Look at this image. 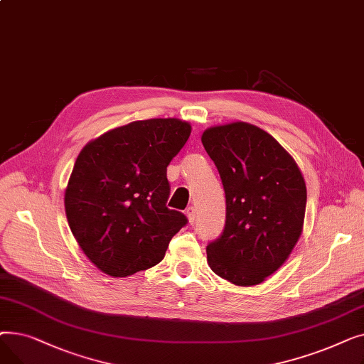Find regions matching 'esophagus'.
<instances>
[{"label":"esophagus","instance_id":"obj_1","mask_svg":"<svg viewBox=\"0 0 364 364\" xmlns=\"http://www.w3.org/2000/svg\"><path fill=\"white\" fill-rule=\"evenodd\" d=\"M186 215H187V218H188V223L193 224V223H195V218H196V209H195V206H188V208L186 209Z\"/></svg>","mask_w":364,"mask_h":364}]
</instances>
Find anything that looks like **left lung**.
<instances>
[{"mask_svg":"<svg viewBox=\"0 0 364 364\" xmlns=\"http://www.w3.org/2000/svg\"><path fill=\"white\" fill-rule=\"evenodd\" d=\"M200 140L225 192V227L206 246L208 265L233 284H259L286 262L302 233V172L288 150L252 124L215 125Z\"/></svg>","mask_w":364,"mask_h":364,"instance_id":"1","label":"left lung"}]
</instances>
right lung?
<instances>
[{
  "mask_svg": "<svg viewBox=\"0 0 364 364\" xmlns=\"http://www.w3.org/2000/svg\"><path fill=\"white\" fill-rule=\"evenodd\" d=\"M192 132L177 118L134 121L88 141L65 190V211L87 258L112 277L161 262L187 218L166 208V166Z\"/></svg>",
  "mask_w": 364,
  "mask_h": 364,
  "instance_id": "obj_1",
  "label": "right lung"
}]
</instances>
